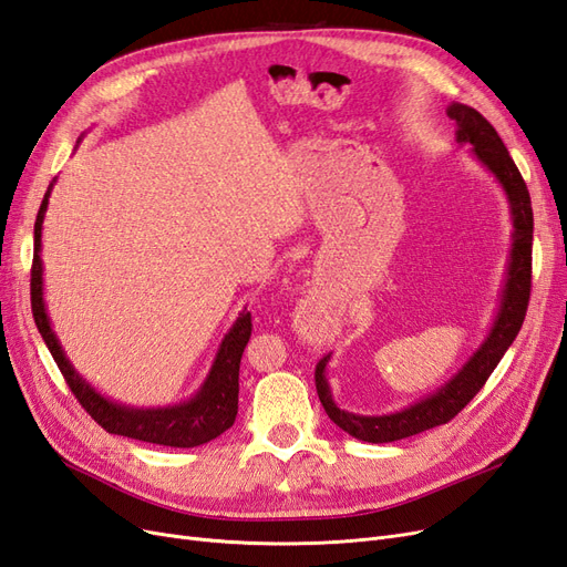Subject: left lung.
Returning a JSON list of instances; mask_svg holds the SVG:
<instances>
[{"label":"left lung","mask_w":567,"mask_h":567,"mask_svg":"<svg viewBox=\"0 0 567 567\" xmlns=\"http://www.w3.org/2000/svg\"><path fill=\"white\" fill-rule=\"evenodd\" d=\"M447 115L456 123V144L471 146L473 158L487 169L496 179V184L502 186L508 203L513 231L499 305H496V315L492 319L485 340L473 350L466 362H463L440 388L423 394V398L411 402L409 406L390 411V414L367 416L340 409L338 402L333 400L331 383L326 379V367L331 362V354H326L315 371L319 400L326 409V414H329V419L338 427H342L348 435L362 442L379 444L404 440L452 421L458 411L475 398L480 388L485 385L496 364L502 362V357L511 348V342L516 340L527 312L532 286V227H535L527 186L518 173L516 163L508 156L502 136L496 134V130L483 115L466 104H456V101L447 106Z\"/></svg>","instance_id":"1"}]
</instances>
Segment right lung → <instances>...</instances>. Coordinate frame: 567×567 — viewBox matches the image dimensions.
<instances>
[{"instance_id": "1", "label": "right lung", "mask_w": 567, "mask_h": 567, "mask_svg": "<svg viewBox=\"0 0 567 567\" xmlns=\"http://www.w3.org/2000/svg\"><path fill=\"white\" fill-rule=\"evenodd\" d=\"M82 140V136H80ZM78 140V144H80ZM78 148V146H75ZM56 179L49 184L40 213L35 219V257H32V277H30V298L32 315L42 333V340L59 364L68 388L73 390L80 404L90 411V416L113 435H123L142 442L165 444V447H200V444L219 437L234 425L238 411V367L241 354L250 338V312H238L231 329L221 338L208 375L200 388L184 402L167 406H134L111 400L109 394L96 390L68 359L61 340L51 326L47 300H44V265H42V225L49 208V196Z\"/></svg>"}]
</instances>
